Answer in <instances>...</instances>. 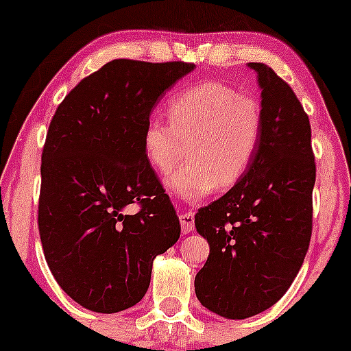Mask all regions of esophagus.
Masks as SVG:
<instances>
[{
  "label": "esophagus",
  "instance_id": "esophagus-1",
  "mask_svg": "<svg viewBox=\"0 0 351 351\" xmlns=\"http://www.w3.org/2000/svg\"><path fill=\"white\" fill-rule=\"evenodd\" d=\"M180 224H181V231H183V234H188V232H191L193 229H195V215L189 211H184V213H180Z\"/></svg>",
  "mask_w": 351,
  "mask_h": 351
}]
</instances>
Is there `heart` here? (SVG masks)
<instances>
[{
  "label": "heart",
  "instance_id": "1",
  "mask_svg": "<svg viewBox=\"0 0 351 351\" xmlns=\"http://www.w3.org/2000/svg\"><path fill=\"white\" fill-rule=\"evenodd\" d=\"M263 136L256 99L224 82L208 80L184 88L168 102V120L150 117L143 127L145 158L167 175L186 145L188 163L168 181L180 198L198 201L216 186L229 189L249 171Z\"/></svg>",
  "mask_w": 351,
  "mask_h": 351
}]
</instances>
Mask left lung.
Returning <instances> with one entry per match:
<instances>
[{
  "instance_id": "1",
  "label": "left lung",
  "mask_w": 351,
  "mask_h": 351,
  "mask_svg": "<svg viewBox=\"0 0 351 351\" xmlns=\"http://www.w3.org/2000/svg\"><path fill=\"white\" fill-rule=\"evenodd\" d=\"M249 67L263 88L259 150L244 178L195 216L209 243L196 297L232 320L264 312L291 287L308 251L315 184L308 115L271 67Z\"/></svg>"
}]
</instances>
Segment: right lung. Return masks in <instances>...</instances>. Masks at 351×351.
I'll list each match as a JSON object with an SVG mask.
<instances>
[{"instance_id": "add662e5", "label": "right lung", "mask_w": 351, "mask_h": 351, "mask_svg": "<svg viewBox=\"0 0 351 351\" xmlns=\"http://www.w3.org/2000/svg\"><path fill=\"white\" fill-rule=\"evenodd\" d=\"M195 64L115 59L59 104L41 162L38 224L64 292L92 312L134 307L153 259L180 237V221L145 158L153 107Z\"/></svg>"}]
</instances>
